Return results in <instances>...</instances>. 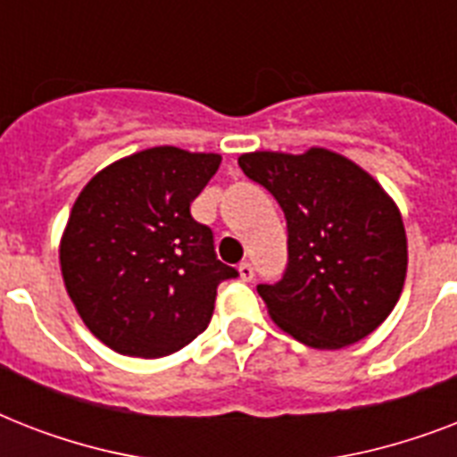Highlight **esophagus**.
Listing matches in <instances>:
<instances>
[{
  "mask_svg": "<svg viewBox=\"0 0 457 457\" xmlns=\"http://www.w3.org/2000/svg\"><path fill=\"white\" fill-rule=\"evenodd\" d=\"M237 270H239V278H242L244 282H251V279H253V265L251 263H239Z\"/></svg>",
  "mask_w": 457,
  "mask_h": 457,
  "instance_id": "34e87169",
  "label": "esophagus"
}]
</instances>
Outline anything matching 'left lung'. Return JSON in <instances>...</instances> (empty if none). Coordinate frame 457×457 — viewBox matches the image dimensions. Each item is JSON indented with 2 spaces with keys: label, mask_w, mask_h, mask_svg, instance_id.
<instances>
[{
  "label": "left lung",
  "mask_w": 457,
  "mask_h": 457,
  "mask_svg": "<svg viewBox=\"0 0 457 457\" xmlns=\"http://www.w3.org/2000/svg\"><path fill=\"white\" fill-rule=\"evenodd\" d=\"M244 175L275 196L287 218V270L258 285L270 318L312 348L365 339L394 311L408 270L396 204L353 161L327 152H253Z\"/></svg>",
  "instance_id": "1"
}]
</instances>
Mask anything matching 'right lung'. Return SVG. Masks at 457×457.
I'll list each match as a JSON object with an SVG mask.
<instances>
[{
	"mask_svg": "<svg viewBox=\"0 0 457 457\" xmlns=\"http://www.w3.org/2000/svg\"><path fill=\"white\" fill-rule=\"evenodd\" d=\"M218 165V154L154 146L96 172L75 199L61 275L82 322L118 353L187 346L211 322L218 285L239 275L189 211Z\"/></svg>",
	"mask_w": 457,
	"mask_h": 457,
	"instance_id": "add662e5",
	"label": "right lung"
}]
</instances>
